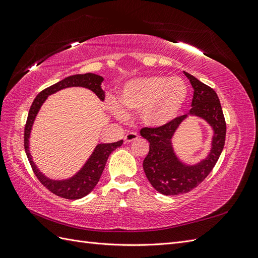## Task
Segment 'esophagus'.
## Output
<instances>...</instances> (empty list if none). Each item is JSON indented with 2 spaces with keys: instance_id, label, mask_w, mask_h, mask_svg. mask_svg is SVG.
<instances>
[{
  "instance_id": "1",
  "label": "esophagus",
  "mask_w": 258,
  "mask_h": 258,
  "mask_svg": "<svg viewBox=\"0 0 258 258\" xmlns=\"http://www.w3.org/2000/svg\"><path fill=\"white\" fill-rule=\"evenodd\" d=\"M139 136L136 134V132H129L126 136H124V142L130 143V142H134L136 140H138Z\"/></svg>"
}]
</instances>
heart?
<instances>
[{"instance_id": "b5f03b06", "label": "heart", "mask_w": 258, "mask_h": 258, "mask_svg": "<svg viewBox=\"0 0 258 258\" xmlns=\"http://www.w3.org/2000/svg\"><path fill=\"white\" fill-rule=\"evenodd\" d=\"M188 98V88L179 77L162 75L144 76L128 82L119 96V103H113V113L126 118V112H140L144 126L152 129L166 127L181 113Z\"/></svg>"}]
</instances>
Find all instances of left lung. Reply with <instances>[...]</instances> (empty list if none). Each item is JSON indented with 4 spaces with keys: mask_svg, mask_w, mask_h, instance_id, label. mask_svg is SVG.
<instances>
[{
    "mask_svg": "<svg viewBox=\"0 0 258 258\" xmlns=\"http://www.w3.org/2000/svg\"><path fill=\"white\" fill-rule=\"evenodd\" d=\"M184 74L194 88L189 113L176 117L166 127L143 128L140 131L150 142V152L143 161L145 175L154 188L166 196H176L197 187L214 168L225 145L226 122L216 92L189 73ZM189 115L204 119L214 130L210 153L197 164L182 162L177 157L172 144L176 130Z\"/></svg>",
    "mask_w": 258,
    "mask_h": 258,
    "instance_id": "obj_1",
    "label": "left lung"
}]
</instances>
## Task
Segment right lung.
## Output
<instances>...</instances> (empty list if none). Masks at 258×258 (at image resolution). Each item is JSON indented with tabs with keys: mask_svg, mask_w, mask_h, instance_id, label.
Listing matches in <instances>:
<instances>
[{
	"mask_svg": "<svg viewBox=\"0 0 258 258\" xmlns=\"http://www.w3.org/2000/svg\"><path fill=\"white\" fill-rule=\"evenodd\" d=\"M103 80L104 79L102 76L93 73L68 76L64 80L56 83L54 85L50 86V87L46 88L38 93L36 98L34 99L32 105L30 107L25 128V151L36 177L40 179V182L46 187V188L59 197L75 200L87 196L98 184L101 174H102L104 170L108 156H110L111 153L115 151L117 147L121 146L123 141L120 140V141H117L114 143L97 144L87 161L84 163V166L77 171L74 175L63 179H52L48 176H46L43 172H41L40 169L37 168L35 162L33 161L32 155H31L30 152V137L34 120L46 99L50 95H53V93L66 88H87L95 93L101 101H104L105 92L103 91L102 87H101V84H102Z\"/></svg>",
	"mask_w": 258,
	"mask_h": 258,
	"instance_id": "right-lung-1",
	"label": "right lung"
}]
</instances>
